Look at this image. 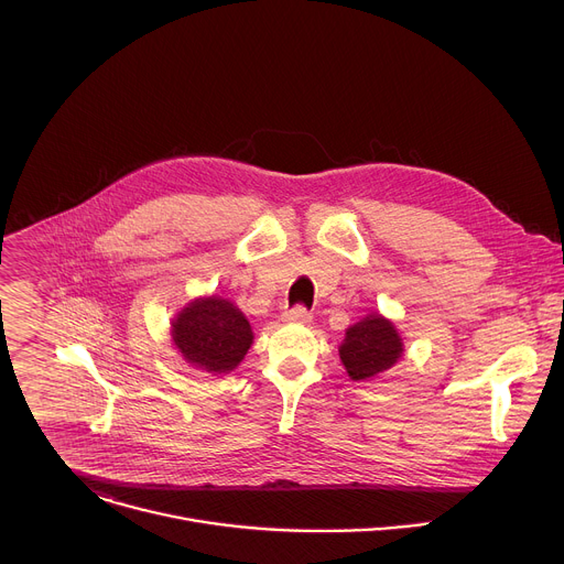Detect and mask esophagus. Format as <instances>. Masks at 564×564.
<instances>
[{"label": "esophagus", "mask_w": 564, "mask_h": 564, "mask_svg": "<svg viewBox=\"0 0 564 564\" xmlns=\"http://www.w3.org/2000/svg\"><path fill=\"white\" fill-rule=\"evenodd\" d=\"M310 318H312V314L301 305L283 312V321H288V324H310Z\"/></svg>", "instance_id": "esophagus-1"}]
</instances>
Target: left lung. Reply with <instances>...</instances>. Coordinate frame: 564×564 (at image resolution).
<instances>
[{"instance_id": "8db88e82", "label": "left lung", "mask_w": 564, "mask_h": 564, "mask_svg": "<svg viewBox=\"0 0 564 564\" xmlns=\"http://www.w3.org/2000/svg\"><path fill=\"white\" fill-rule=\"evenodd\" d=\"M404 355V339L390 318L379 312L366 314L346 330L339 359L352 381H370L390 370Z\"/></svg>"}]
</instances>
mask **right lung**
Wrapping results in <instances>:
<instances>
[{
  "instance_id": "obj_1",
  "label": "right lung",
  "mask_w": 564,
  "mask_h": 564,
  "mask_svg": "<svg viewBox=\"0 0 564 564\" xmlns=\"http://www.w3.org/2000/svg\"><path fill=\"white\" fill-rule=\"evenodd\" d=\"M172 341L183 359L212 375H227L246 359L254 333L231 301L209 294L189 301L172 318Z\"/></svg>"
}]
</instances>
